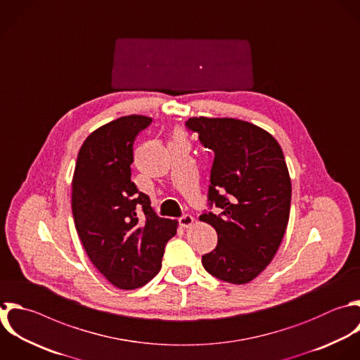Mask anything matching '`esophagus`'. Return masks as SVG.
I'll return each mask as SVG.
<instances>
[{
  "instance_id": "1",
  "label": "esophagus",
  "mask_w": 360,
  "mask_h": 360,
  "mask_svg": "<svg viewBox=\"0 0 360 360\" xmlns=\"http://www.w3.org/2000/svg\"><path fill=\"white\" fill-rule=\"evenodd\" d=\"M179 222H180V225H181L183 228H188V226L193 225L194 218H193L190 214H186V215H183V217L179 219Z\"/></svg>"
}]
</instances>
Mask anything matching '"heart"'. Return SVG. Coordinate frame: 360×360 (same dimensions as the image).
I'll list each match as a JSON object with an SVG mask.
<instances>
[{
	"label": "heart",
	"mask_w": 360,
	"mask_h": 360,
	"mask_svg": "<svg viewBox=\"0 0 360 360\" xmlns=\"http://www.w3.org/2000/svg\"><path fill=\"white\" fill-rule=\"evenodd\" d=\"M176 139H183V136H181L180 134H177V135H176Z\"/></svg>",
	"instance_id": "b5f03b06"
}]
</instances>
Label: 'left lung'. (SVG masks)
Returning <instances> with one entry per match:
<instances>
[{
  "mask_svg": "<svg viewBox=\"0 0 360 360\" xmlns=\"http://www.w3.org/2000/svg\"><path fill=\"white\" fill-rule=\"evenodd\" d=\"M186 128L212 155L208 205L219 210L200 215L218 235L202 266L226 283H249L271 262L288 224L291 181L283 150L269 132L240 120L190 118Z\"/></svg>",
  "mask_w": 360,
  "mask_h": 360,
  "instance_id": "obj_1",
  "label": "left lung"
}]
</instances>
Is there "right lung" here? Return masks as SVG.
Wrapping results in <instances>:
<instances>
[{"mask_svg": "<svg viewBox=\"0 0 360 360\" xmlns=\"http://www.w3.org/2000/svg\"><path fill=\"white\" fill-rule=\"evenodd\" d=\"M152 118L121 117L94 131L80 148L72 210L80 240L93 264L115 287L134 290L162 267L165 246L177 221L160 218L131 181L134 142Z\"/></svg>", "mask_w": 360, "mask_h": 360, "instance_id": "obj_1", "label": "right lung"}]
</instances>
